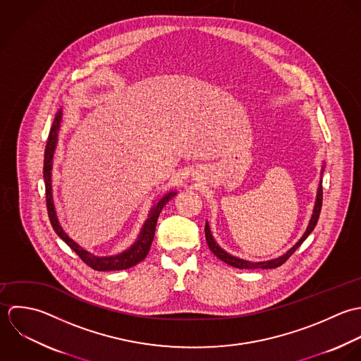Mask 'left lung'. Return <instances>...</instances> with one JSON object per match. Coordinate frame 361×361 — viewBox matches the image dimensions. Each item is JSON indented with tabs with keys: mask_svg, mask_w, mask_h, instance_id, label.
<instances>
[{
	"mask_svg": "<svg viewBox=\"0 0 361 361\" xmlns=\"http://www.w3.org/2000/svg\"><path fill=\"white\" fill-rule=\"evenodd\" d=\"M324 169H325V161L322 163V167H321V178H319V184H318V190H317V197H315V205H314V209H312V215H311V219H310V223H308L304 234L301 235V238L290 250H288L283 255H281L278 258H274V259H268V261H259V262H252V261H247V259L234 257V255L228 254L227 251H224L217 244L216 240L212 235L209 223L207 221L205 223V237H207V243H208V247L211 248V251L216 255L220 261L226 262L230 267L240 268V269H274V268L281 267L283 262H286L288 257L302 244V241L310 235V233L317 226L318 217H319V214H321V207H322V174H324Z\"/></svg>",
	"mask_w": 361,
	"mask_h": 361,
	"instance_id": "obj_1",
	"label": "left lung"
}]
</instances>
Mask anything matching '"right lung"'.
<instances>
[{
    "instance_id": "add662e5",
    "label": "right lung",
    "mask_w": 361,
    "mask_h": 361,
    "mask_svg": "<svg viewBox=\"0 0 361 361\" xmlns=\"http://www.w3.org/2000/svg\"><path fill=\"white\" fill-rule=\"evenodd\" d=\"M61 123H63V109H60L54 117L53 126L50 128V134H49V140L46 145V150H44V166H43V178H44V185H46V201H47V212L49 217L51 221V226L54 228V231L59 234V237L67 243L68 247H71L79 258L89 265L90 268H93L94 271H121V269H128L137 264H140L141 261H144L150 250L153 237H154V230H156V223H157V217L160 215L163 207L174 197L177 195V191H169L166 192L163 197H160L157 201L153 202L147 219L145 220L141 231L137 237V240L124 251L116 254V255H94L92 252H89L87 250H85L83 247H80L78 243H75L73 238L66 233V230L63 228V226L60 224V220L57 216V211H56V205H54V200H53V161H54V153L57 149V142H59V134H60V128H61Z\"/></svg>"
}]
</instances>
